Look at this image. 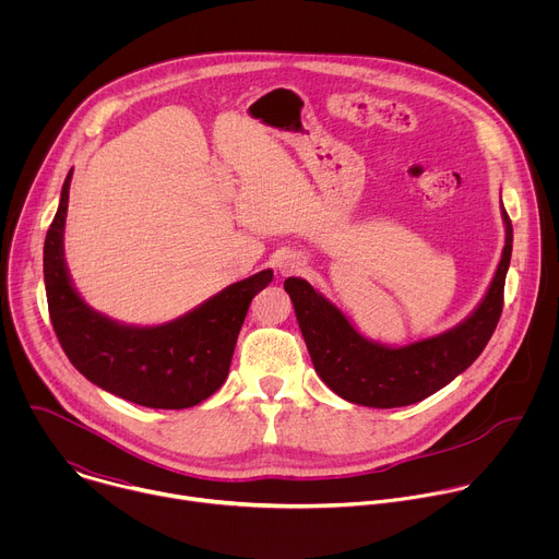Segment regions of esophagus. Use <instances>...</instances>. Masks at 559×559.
Returning <instances> with one entry per match:
<instances>
[{
    "label": "esophagus",
    "mask_w": 559,
    "mask_h": 559,
    "mask_svg": "<svg viewBox=\"0 0 559 559\" xmlns=\"http://www.w3.org/2000/svg\"><path fill=\"white\" fill-rule=\"evenodd\" d=\"M302 267H305V261H302V257H300V254L287 252V254H283V257L278 259V272H281L283 276L296 274V272H300Z\"/></svg>",
    "instance_id": "34e87169"
}]
</instances>
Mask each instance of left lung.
Returning <instances> with one entry per match:
<instances>
[{
    "label": "left lung",
    "mask_w": 559,
    "mask_h": 559,
    "mask_svg": "<svg viewBox=\"0 0 559 559\" xmlns=\"http://www.w3.org/2000/svg\"><path fill=\"white\" fill-rule=\"evenodd\" d=\"M502 221L504 250L485 298L455 328L403 347L365 338L330 298L305 278L289 276L285 292L321 380L347 403L393 409L425 401L471 367L493 336L502 313L513 250V225L504 205Z\"/></svg>",
    "instance_id": "8db88e82"
}]
</instances>
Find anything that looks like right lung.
Segmentation results:
<instances>
[{
  "label": "right lung",
  "mask_w": 559,
  "mask_h": 559,
  "mask_svg": "<svg viewBox=\"0 0 559 559\" xmlns=\"http://www.w3.org/2000/svg\"><path fill=\"white\" fill-rule=\"evenodd\" d=\"M70 179L72 170L44 243L48 311L68 360L93 384L141 407L188 409L203 403L225 382L248 307L274 272L231 283L164 325L112 321L79 296L63 259Z\"/></svg>",
  "instance_id": "add662e5"
}]
</instances>
